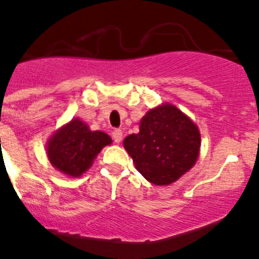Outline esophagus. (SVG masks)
Masks as SVG:
<instances>
[{"label": "esophagus", "instance_id": "obj_1", "mask_svg": "<svg viewBox=\"0 0 259 259\" xmlns=\"http://www.w3.org/2000/svg\"><path fill=\"white\" fill-rule=\"evenodd\" d=\"M113 140L115 141L116 144H120L122 140V132L120 129H116L113 132Z\"/></svg>", "mask_w": 259, "mask_h": 259}]
</instances>
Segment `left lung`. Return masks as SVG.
<instances>
[{
	"instance_id": "8db88e82",
	"label": "left lung",
	"mask_w": 259,
	"mask_h": 259,
	"mask_svg": "<svg viewBox=\"0 0 259 259\" xmlns=\"http://www.w3.org/2000/svg\"><path fill=\"white\" fill-rule=\"evenodd\" d=\"M135 167L149 182L167 186L194 167L200 155L197 125L170 103L150 109L138 134L122 141Z\"/></svg>"
}]
</instances>
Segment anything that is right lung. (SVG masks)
<instances>
[{"instance_id":"obj_1","label":"right lung","mask_w":259,"mask_h":259,"mask_svg":"<svg viewBox=\"0 0 259 259\" xmlns=\"http://www.w3.org/2000/svg\"><path fill=\"white\" fill-rule=\"evenodd\" d=\"M113 143L107 133L92 132L79 118L58 130L47 141V156L54 168L69 178H80L91 168L103 148Z\"/></svg>"}]
</instances>
